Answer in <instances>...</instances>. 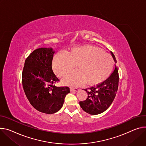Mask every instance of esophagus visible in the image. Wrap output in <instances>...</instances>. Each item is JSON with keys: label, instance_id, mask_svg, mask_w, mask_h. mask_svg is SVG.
Returning a JSON list of instances; mask_svg holds the SVG:
<instances>
[{"label": "esophagus", "instance_id": "34e87169", "mask_svg": "<svg viewBox=\"0 0 146 146\" xmlns=\"http://www.w3.org/2000/svg\"><path fill=\"white\" fill-rule=\"evenodd\" d=\"M70 91H77L78 90V88H74V87H70Z\"/></svg>", "mask_w": 146, "mask_h": 146}]
</instances>
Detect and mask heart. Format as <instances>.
<instances>
[{
	"label": "heart",
	"mask_w": 146,
	"mask_h": 146,
	"mask_svg": "<svg viewBox=\"0 0 146 146\" xmlns=\"http://www.w3.org/2000/svg\"><path fill=\"white\" fill-rule=\"evenodd\" d=\"M76 64L78 69L66 75L64 83L69 86H77L84 81L87 84L100 83L111 74L113 60L104 50L97 46L84 45L72 49L66 54L59 52L53 59L52 67L55 73L63 76Z\"/></svg>",
	"instance_id": "1"
}]
</instances>
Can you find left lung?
I'll return each instance as SVG.
<instances>
[{"label":"left lung","instance_id":"1","mask_svg":"<svg viewBox=\"0 0 146 146\" xmlns=\"http://www.w3.org/2000/svg\"><path fill=\"white\" fill-rule=\"evenodd\" d=\"M115 62L116 59L114 54L111 52ZM118 69L115 66L111 75L103 82L96 86L84 89L88 94L87 98L79 104L86 112L91 115H98L107 110L112 103L118 88Z\"/></svg>","mask_w":146,"mask_h":146}]
</instances>
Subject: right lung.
<instances>
[{
    "instance_id": "1",
    "label": "right lung",
    "mask_w": 146,
    "mask_h": 146,
    "mask_svg": "<svg viewBox=\"0 0 146 146\" xmlns=\"http://www.w3.org/2000/svg\"><path fill=\"white\" fill-rule=\"evenodd\" d=\"M55 51L50 48L34 50L25 59L22 73V84L25 94L33 107L38 111L52 114L59 111L68 87H56L59 79L52 70Z\"/></svg>"
}]
</instances>
